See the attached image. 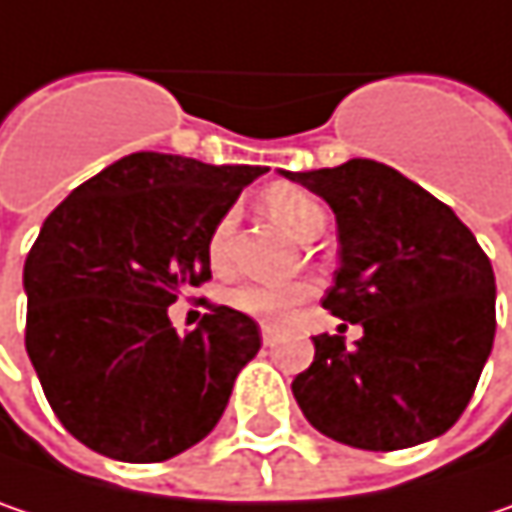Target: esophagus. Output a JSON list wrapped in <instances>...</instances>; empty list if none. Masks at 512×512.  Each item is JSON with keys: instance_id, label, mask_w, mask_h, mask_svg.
I'll use <instances>...</instances> for the list:
<instances>
[{"instance_id": "esophagus-1", "label": "esophagus", "mask_w": 512, "mask_h": 512, "mask_svg": "<svg viewBox=\"0 0 512 512\" xmlns=\"http://www.w3.org/2000/svg\"><path fill=\"white\" fill-rule=\"evenodd\" d=\"M262 344H265V347H274L276 344L274 326H268V323H262Z\"/></svg>"}]
</instances>
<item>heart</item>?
<instances>
[{
	"label": "heart",
	"mask_w": 512,
	"mask_h": 512,
	"mask_svg": "<svg viewBox=\"0 0 512 512\" xmlns=\"http://www.w3.org/2000/svg\"><path fill=\"white\" fill-rule=\"evenodd\" d=\"M262 209L274 218L279 230H285L294 241H314L326 230V209L306 189L294 183H274L262 192ZM230 244H233V212H224L215 227L209 230L206 256L209 265L224 274L230 268ZM309 297L306 282H288V285H241L230 291V306L256 320L282 323L291 317V311L303 306Z\"/></svg>",
	"instance_id": "obj_1"
}]
</instances>
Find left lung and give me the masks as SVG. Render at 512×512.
I'll list each match as a JSON object with an SVG mask.
<instances>
[{
	"label": "left lung",
	"instance_id": "1",
	"mask_svg": "<svg viewBox=\"0 0 512 512\" xmlns=\"http://www.w3.org/2000/svg\"><path fill=\"white\" fill-rule=\"evenodd\" d=\"M279 174L335 212L341 268L323 309L364 329L355 347L311 338L314 361L291 382L300 411L320 434L367 452L446 434L493 352L487 253L446 203L390 165Z\"/></svg>",
	"mask_w": 512,
	"mask_h": 512
}]
</instances>
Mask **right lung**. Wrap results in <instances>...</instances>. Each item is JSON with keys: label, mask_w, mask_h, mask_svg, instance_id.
<instances>
[{"label": "right lung", "mask_w": 512, "mask_h": 512, "mask_svg": "<svg viewBox=\"0 0 512 512\" xmlns=\"http://www.w3.org/2000/svg\"><path fill=\"white\" fill-rule=\"evenodd\" d=\"M265 171L139 151L43 221L22 271L25 349L57 420L92 452L157 463L218 425L259 326L215 306L180 335L168 306L212 276L209 230Z\"/></svg>", "instance_id": "add662e5"}]
</instances>
